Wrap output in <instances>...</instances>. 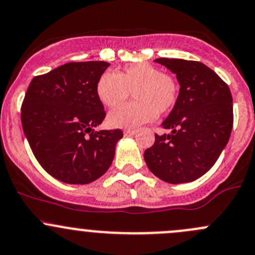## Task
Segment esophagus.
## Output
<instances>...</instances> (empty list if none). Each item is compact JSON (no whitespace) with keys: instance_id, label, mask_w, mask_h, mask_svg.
Masks as SVG:
<instances>
[{"instance_id":"34e87169","label":"esophagus","mask_w":255,"mask_h":255,"mask_svg":"<svg viewBox=\"0 0 255 255\" xmlns=\"http://www.w3.org/2000/svg\"><path fill=\"white\" fill-rule=\"evenodd\" d=\"M136 133V130H125L124 135L125 136H133Z\"/></svg>"}]
</instances>
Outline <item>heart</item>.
Masks as SVG:
<instances>
[{
  "mask_svg": "<svg viewBox=\"0 0 255 255\" xmlns=\"http://www.w3.org/2000/svg\"><path fill=\"white\" fill-rule=\"evenodd\" d=\"M98 99L107 108H118L131 93L137 102L112 112L108 125L112 128H136L152 122L159 114H167L175 107L179 85L172 75L147 62L128 65L122 72H104L96 87Z\"/></svg>",
  "mask_w": 255,
  "mask_h": 255,
  "instance_id": "obj_1",
  "label": "heart"
}]
</instances>
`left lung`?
Listing matches in <instances>:
<instances>
[{"instance_id": "obj_1", "label": "left lung", "mask_w": 255, "mask_h": 255, "mask_svg": "<svg viewBox=\"0 0 255 255\" xmlns=\"http://www.w3.org/2000/svg\"><path fill=\"white\" fill-rule=\"evenodd\" d=\"M177 76L179 97L143 158L156 177L170 184L196 180L217 161L233 127L232 94L206 65L182 59H156Z\"/></svg>"}]
</instances>
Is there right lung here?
Listing matches in <instances>:
<instances>
[{"label": "right lung", "instance_id": "1", "mask_svg": "<svg viewBox=\"0 0 255 255\" xmlns=\"http://www.w3.org/2000/svg\"><path fill=\"white\" fill-rule=\"evenodd\" d=\"M106 61L69 62L31 80L22 127L41 167L67 184H88L109 169L122 130H99L106 118L96 87Z\"/></svg>", "mask_w": 255, "mask_h": 255}]
</instances>
